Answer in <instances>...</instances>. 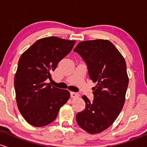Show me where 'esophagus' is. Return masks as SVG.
Segmentation results:
<instances>
[{"instance_id": "1", "label": "esophagus", "mask_w": 147, "mask_h": 147, "mask_svg": "<svg viewBox=\"0 0 147 147\" xmlns=\"http://www.w3.org/2000/svg\"><path fill=\"white\" fill-rule=\"evenodd\" d=\"M80 96V95L78 93H76V92H71V97L72 98H78Z\"/></svg>"}]
</instances>
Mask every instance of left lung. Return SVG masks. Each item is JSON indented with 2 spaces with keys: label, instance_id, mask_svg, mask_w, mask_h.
<instances>
[{
  "label": "left lung",
  "instance_id": "obj_1",
  "mask_svg": "<svg viewBox=\"0 0 147 147\" xmlns=\"http://www.w3.org/2000/svg\"><path fill=\"white\" fill-rule=\"evenodd\" d=\"M84 60L93 88L94 99L82 98L86 107L76 115L80 127L90 134H98L115 121L125 101L129 84L125 59L113 43L106 40L81 42L75 49Z\"/></svg>",
  "mask_w": 147,
  "mask_h": 147
}]
</instances>
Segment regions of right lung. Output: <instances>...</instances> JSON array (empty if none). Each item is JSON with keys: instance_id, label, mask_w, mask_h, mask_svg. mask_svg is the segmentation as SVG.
<instances>
[{"instance_id": "add662e5", "label": "right lung", "mask_w": 147, "mask_h": 147, "mask_svg": "<svg viewBox=\"0 0 147 147\" xmlns=\"http://www.w3.org/2000/svg\"><path fill=\"white\" fill-rule=\"evenodd\" d=\"M76 41L49 37L36 41L21 55L15 75L18 107L24 119L34 127L52 122L70 93L46 83L58 63L73 48Z\"/></svg>"}]
</instances>
